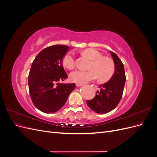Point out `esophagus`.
<instances>
[{
  "label": "esophagus",
  "mask_w": 157,
  "mask_h": 157,
  "mask_svg": "<svg viewBox=\"0 0 157 157\" xmlns=\"http://www.w3.org/2000/svg\"><path fill=\"white\" fill-rule=\"evenodd\" d=\"M82 85V84H81V83H78V82L76 83V86H78V87H79V86H81Z\"/></svg>",
  "instance_id": "1"
}]
</instances>
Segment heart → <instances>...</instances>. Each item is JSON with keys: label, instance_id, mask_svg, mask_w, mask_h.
<instances>
[{"label": "heart", "instance_id": "obj_1", "mask_svg": "<svg viewBox=\"0 0 157 157\" xmlns=\"http://www.w3.org/2000/svg\"><path fill=\"white\" fill-rule=\"evenodd\" d=\"M82 54L92 60L88 67L90 70H76L71 72L69 75L71 81L84 83L98 77L100 81L106 82L112 78L115 73V65L110 58L103 57L100 52L94 48L84 50ZM63 65L68 69L75 67L76 60L73 53L68 52L64 56Z\"/></svg>", "mask_w": 157, "mask_h": 157}]
</instances>
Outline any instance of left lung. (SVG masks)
I'll return each instance as SVG.
<instances>
[{
  "label": "left lung",
  "mask_w": 157,
  "mask_h": 157,
  "mask_svg": "<svg viewBox=\"0 0 157 157\" xmlns=\"http://www.w3.org/2000/svg\"><path fill=\"white\" fill-rule=\"evenodd\" d=\"M115 63V73L107 82L99 85V91L90 100H87L88 106L97 113L105 114L112 111L119 103L122 96L126 82L124 65L117 55L110 51Z\"/></svg>",
  "instance_id": "8db88e82"
}]
</instances>
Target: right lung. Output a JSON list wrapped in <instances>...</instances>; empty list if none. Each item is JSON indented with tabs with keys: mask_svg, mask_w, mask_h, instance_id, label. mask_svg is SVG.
Here are the masks:
<instances>
[{
	"mask_svg": "<svg viewBox=\"0 0 157 157\" xmlns=\"http://www.w3.org/2000/svg\"><path fill=\"white\" fill-rule=\"evenodd\" d=\"M69 48L65 45L47 47L33 61L28 77L29 94L33 103L42 112L59 110L75 89V83H58L67 78L62 61Z\"/></svg>",
	"mask_w": 157,
	"mask_h": 157,
	"instance_id": "right-lung-1",
	"label": "right lung"
}]
</instances>
